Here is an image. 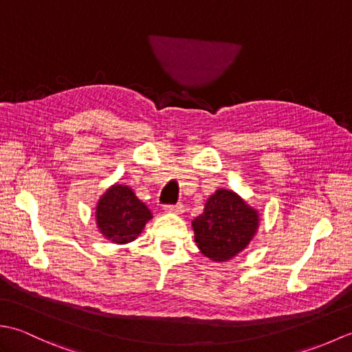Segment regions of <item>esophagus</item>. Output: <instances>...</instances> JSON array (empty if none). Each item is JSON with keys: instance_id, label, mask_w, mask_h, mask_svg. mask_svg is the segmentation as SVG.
I'll return each instance as SVG.
<instances>
[{"instance_id": "34e87169", "label": "esophagus", "mask_w": 352, "mask_h": 352, "mask_svg": "<svg viewBox=\"0 0 352 352\" xmlns=\"http://www.w3.org/2000/svg\"><path fill=\"white\" fill-rule=\"evenodd\" d=\"M164 212L168 213H177L182 214L184 212V206L183 204H175V206H164Z\"/></svg>"}]
</instances>
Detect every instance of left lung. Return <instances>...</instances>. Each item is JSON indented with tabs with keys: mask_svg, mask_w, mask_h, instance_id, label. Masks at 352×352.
Returning <instances> with one entry per match:
<instances>
[{
	"mask_svg": "<svg viewBox=\"0 0 352 352\" xmlns=\"http://www.w3.org/2000/svg\"><path fill=\"white\" fill-rule=\"evenodd\" d=\"M260 214L256 208L228 189L208 197L204 212L192 221L201 254L213 261H228L250 245L256 236Z\"/></svg>",
	"mask_w": 352,
	"mask_h": 352,
	"instance_id": "1",
	"label": "left lung"
}]
</instances>
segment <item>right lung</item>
Listing matches in <instances>:
<instances>
[{"mask_svg":"<svg viewBox=\"0 0 352 352\" xmlns=\"http://www.w3.org/2000/svg\"><path fill=\"white\" fill-rule=\"evenodd\" d=\"M96 227L107 241L125 245L133 242L153 218L149 208L129 186L113 184L96 204Z\"/></svg>","mask_w":352,"mask_h":352,"instance_id":"add662e5","label":"right lung"}]
</instances>
